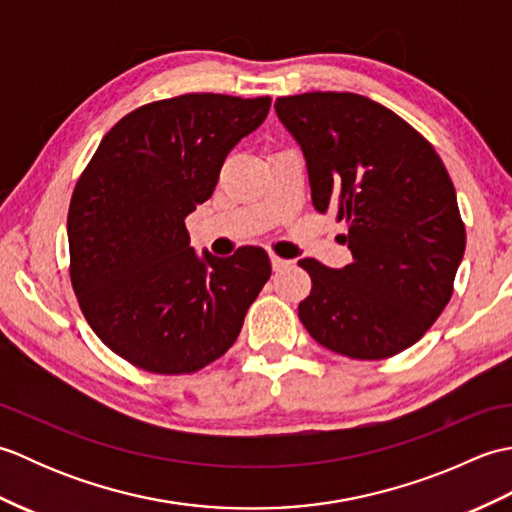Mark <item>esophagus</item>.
Returning <instances> with one entry per match:
<instances>
[{
	"instance_id": "obj_1",
	"label": "esophagus",
	"mask_w": 512,
	"mask_h": 512,
	"mask_svg": "<svg viewBox=\"0 0 512 512\" xmlns=\"http://www.w3.org/2000/svg\"><path fill=\"white\" fill-rule=\"evenodd\" d=\"M270 264H273V270H284V268H288L292 262H290V259H284V257L275 255V253H270Z\"/></svg>"
}]
</instances>
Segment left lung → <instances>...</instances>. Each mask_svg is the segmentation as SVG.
Wrapping results in <instances>:
<instances>
[{
	"instance_id": "1",
	"label": "left lung",
	"mask_w": 512,
	"mask_h": 512,
	"mask_svg": "<svg viewBox=\"0 0 512 512\" xmlns=\"http://www.w3.org/2000/svg\"><path fill=\"white\" fill-rule=\"evenodd\" d=\"M277 116L306 156L312 204L345 220L341 270L301 259L312 290L299 319L319 345L380 361L418 343L447 308L466 231L436 149L380 103L352 92L281 96Z\"/></svg>"
}]
</instances>
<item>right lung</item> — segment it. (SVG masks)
<instances>
[{
    "label": "right lung",
    "mask_w": 512,
    "mask_h": 512,
    "mask_svg": "<svg viewBox=\"0 0 512 512\" xmlns=\"http://www.w3.org/2000/svg\"><path fill=\"white\" fill-rule=\"evenodd\" d=\"M268 96L191 92L147 103L101 140L68 211L70 281L85 321L151 374H193L228 352L270 279L266 250L198 259L187 215L224 158L264 123Z\"/></svg>",
    "instance_id": "1"
}]
</instances>
